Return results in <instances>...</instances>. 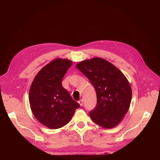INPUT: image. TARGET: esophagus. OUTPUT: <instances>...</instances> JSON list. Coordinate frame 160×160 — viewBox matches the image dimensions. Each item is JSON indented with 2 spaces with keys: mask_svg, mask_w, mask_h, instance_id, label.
<instances>
[{
  "mask_svg": "<svg viewBox=\"0 0 160 160\" xmlns=\"http://www.w3.org/2000/svg\"><path fill=\"white\" fill-rule=\"evenodd\" d=\"M78 103H79V104L81 106H83V101L82 100H80V101H78Z\"/></svg>",
  "mask_w": 160,
  "mask_h": 160,
  "instance_id": "1",
  "label": "esophagus"
}]
</instances>
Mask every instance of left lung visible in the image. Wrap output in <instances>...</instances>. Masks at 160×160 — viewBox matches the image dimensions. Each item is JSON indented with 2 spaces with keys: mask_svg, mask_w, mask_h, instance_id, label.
<instances>
[{
  "mask_svg": "<svg viewBox=\"0 0 160 160\" xmlns=\"http://www.w3.org/2000/svg\"><path fill=\"white\" fill-rule=\"evenodd\" d=\"M76 67L96 90L97 104L89 112L91 119L105 128L117 126L127 112L132 99L131 87L125 75L99 58L83 61Z\"/></svg>",
  "mask_w": 160,
  "mask_h": 160,
  "instance_id": "8db88e82",
  "label": "left lung"
}]
</instances>
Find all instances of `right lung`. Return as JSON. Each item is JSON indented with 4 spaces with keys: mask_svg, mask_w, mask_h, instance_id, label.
Here are the masks:
<instances>
[{
    "mask_svg": "<svg viewBox=\"0 0 160 160\" xmlns=\"http://www.w3.org/2000/svg\"><path fill=\"white\" fill-rule=\"evenodd\" d=\"M72 64L68 59L54 60L42 68L30 89L29 101L34 116L51 129L69 123L80 106L62 85V78Z\"/></svg>",
    "mask_w": 160,
    "mask_h": 160,
    "instance_id": "right-lung-1",
    "label": "right lung"
}]
</instances>
